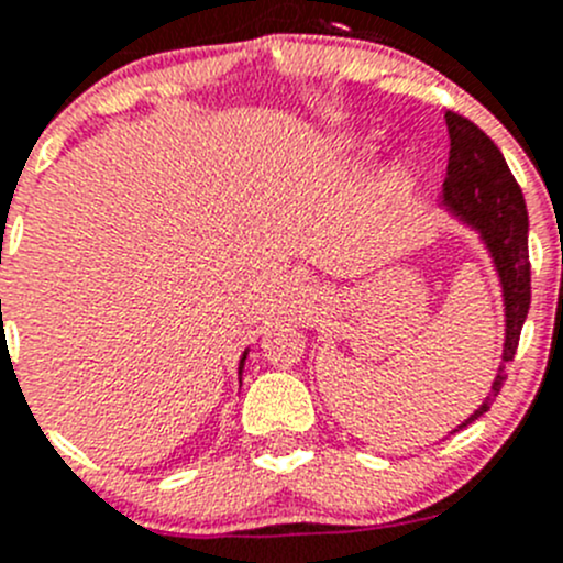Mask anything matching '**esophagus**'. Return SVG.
I'll return each mask as SVG.
<instances>
[{
  "mask_svg": "<svg viewBox=\"0 0 563 563\" xmlns=\"http://www.w3.org/2000/svg\"><path fill=\"white\" fill-rule=\"evenodd\" d=\"M316 297H318V288L308 286V283H299V286L291 291V302L297 305V308H308Z\"/></svg>",
  "mask_w": 563,
  "mask_h": 563,
  "instance_id": "esophagus-1",
  "label": "esophagus"
}]
</instances>
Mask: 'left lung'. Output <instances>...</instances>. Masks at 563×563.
<instances>
[{
	"instance_id": "left-lung-1",
	"label": "left lung",
	"mask_w": 563,
	"mask_h": 563,
	"mask_svg": "<svg viewBox=\"0 0 563 563\" xmlns=\"http://www.w3.org/2000/svg\"><path fill=\"white\" fill-rule=\"evenodd\" d=\"M450 130V166H446L441 207L476 231L496 266L504 297V354L493 387L482 406L457 424L463 430L490 408L501 391L504 365L515 360L520 329L531 305V264H528V212L523 190L515 181L501 150L465 117L446 111ZM452 430V433H457Z\"/></svg>"
}]
</instances>
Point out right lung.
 Segmentation results:
<instances>
[{
    "label": "right lung",
    "mask_w": 563,
    "mask_h": 563,
    "mask_svg": "<svg viewBox=\"0 0 563 563\" xmlns=\"http://www.w3.org/2000/svg\"><path fill=\"white\" fill-rule=\"evenodd\" d=\"M247 351H250V349H245V354H242V360H240V384H242V367H245V360H247Z\"/></svg>",
    "instance_id": "add662e5"
}]
</instances>
